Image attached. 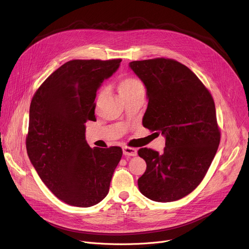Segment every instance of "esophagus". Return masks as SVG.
Returning a JSON list of instances; mask_svg holds the SVG:
<instances>
[{
    "instance_id": "obj_1",
    "label": "esophagus",
    "mask_w": 249,
    "mask_h": 249,
    "mask_svg": "<svg viewBox=\"0 0 249 249\" xmlns=\"http://www.w3.org/2000/svg\"><path fill=\"white\" fill-rule=\"evenodd\" d=\"M123 154L126 155V156H135V155H137V150L135 148H132V147L124 146L123 147Z\"/></svg>"
}]
</instances>
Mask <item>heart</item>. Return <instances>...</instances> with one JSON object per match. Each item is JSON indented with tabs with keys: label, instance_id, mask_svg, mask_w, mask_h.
<instances>
[{
	"label": "heart",
	"instance_id": "1",
	"mask_svg": "<svg viewBox=\"0 0 249 249\" xmlns=\"http://www.w3.org/2000/svg\"><path fill=\"white\" fill-rule=\"evenodd\" d=\"M139 89H143V86L140 81H138L137 78L134 77H125L122 78L119 83V90L122 97L132 94L134 91H137ZM105 94V89H102L99 93L98 99H100L103 95Z\"/></svg>",
	"mask_w": 249,
	"mask_h": 249
}]
</instances>
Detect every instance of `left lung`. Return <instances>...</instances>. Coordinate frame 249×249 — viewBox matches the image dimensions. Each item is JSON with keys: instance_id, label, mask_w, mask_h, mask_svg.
<instances>
[{"instance_id": "1", "label": "left lung", "mask_w": 249, "mask_h": 249, "mask_svg": "<svg viewBox=\"0 0 249 249\" xmlns=\"http://www.w3.org/2000/svg\"><path fill=\"white\" fill-rule=\"evenodd\" d=\"M129 68L146 89L143 126L165 138L162 154L138 150L146 162L139 191L155 202L179 200L199 186L219 146L213 98L197 75L174 59L131 61Z\"/></svg>"}]
</instances>
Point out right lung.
Segmentation results:
<instances>
[{
  "instance_id": "right-lung-1",
  "label": "right lung",
  "mask_w": 249,
  "mask_h": 249,
  "mask_svg": "<svg viewBox=\"0 0 249 249\" xmlns=\"http://www.w3.org/2000/svg\"><path fill=\"white\" fill-rule=\"evenodd\" d=\"M121 59H75L52 72L35 93L29 110L26 147L45 186L76 207L100 203L109 193L122 149L90 148L86 122L95 119L97 90Z\"/></svg>"
}]
</instances>
